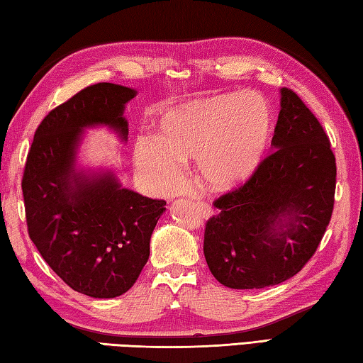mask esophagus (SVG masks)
Returning a JSON list of instances; mask_svg holds the SVG:
<instances>
[{"instance_id": "34e87169", "label": "esophagus", "mask_w": 363, "mask_h": 363, "mask_svg": "<svg viewBox=\"0 0 363 363\" xmlns=\"http://www.w3.org/2000/svg\"><path fill=\"white\" fill-rule=\"evenodd\" d=\"M196 207L197 210H199V213L203 216V218H210L211 215H213V210H211L210 205L207 202H202V201H197L196 202Z\"/></svg>"}]
</instances>
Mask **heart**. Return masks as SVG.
<instances>
[{
	"label": "heart",
	"instance_id": "obj_1",
	"mask_svg": "<svg viewBox=\"0 0 363 363\" xmlns=\"http://www.w3.org/2000/svg\"><path fill=\"white\" fill-rule=\"evenodd\" d=\"M272 121L256 93L196 98L170 108L153 138L134 143V164L152 186L170 191L182 180V164L194 161L205 186L225 191L255 175L270 142Z\"/></svg>",
	"mask_w": 363,
	"mask_h": 363
}]
</instances>
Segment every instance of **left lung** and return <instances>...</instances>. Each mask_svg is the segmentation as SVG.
<instances>
[{"instance_id":"left-lung-1","label":"left lung","mask_w":363,"mask_h":363,"mask_svg":"<svg viewBox=\"0 0 363 363\" xmlns=\"http://www.w3.org/2000/svg\"><path fill=\"white\" fill-rule=\"evenodd\" d=\"M270 156L243 186L215 201L203 255L230 289H261L310 261L333 211L337 164L323 126L289 88L279 90Z\"/></svg>"}]
</instances>
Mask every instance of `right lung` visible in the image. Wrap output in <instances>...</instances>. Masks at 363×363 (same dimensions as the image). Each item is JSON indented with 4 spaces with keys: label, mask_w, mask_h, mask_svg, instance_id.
<instances>
[{
    "label": "right lung",
    "mask_w": 363,
    "mask_h": 363,
    "mask_svg": "<svg viewBox=\"0 0 363 363\" xmlns=\"http://www.w3.org/2000/svg\"><path fill=\"white\" fill-rule=\"evenodd\" d=\"M138 90L86 86L47 115L34 134L22 180L26 224L50 269L74 291L113 298L133 288L150 256L164 201L123 188L111 169L79 166L85 129L128 140L125 107Z\"/></svg>",
    "instance_id": "right-lung-1"
}]
</instances>
